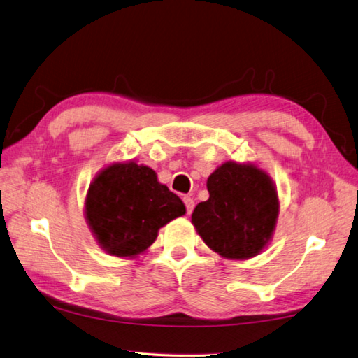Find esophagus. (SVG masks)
Masks as SVG:
<instances>
[{"instance_id":"obj_1","label":"esophagus","mask_w":358,"mask_h":358,"mask_svg":"<svg viewBox=\"0 0 358 358\" xmlns=\"http://www.w3.org/2000/svg\"><path fill=\"white\" fill-rule=\"evenodd\" d=\"M183 201H185V206H186V211H187V214H191V213H192V210H194V205H196V203H194V199L186 196V197L183 199Z\"/></svg>"}]
</instances>
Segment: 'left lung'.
I'll return each instance as SVG.
<instances>
[{"label":"left lung","instance_id":"8db88e82","mask_svg":"<svg viewBox=\"0 0 358 358\" xmlns=\"http://www.w3.org/2000/svg\"><path fill=\"white\" fill-rule=\"evenodd\" d=\"M192 224L211 250L230 259L257 257L274 235L278 210L272 178L252 162L227 161L206 181Z\"/></svg>","mask_w":358,"mask_h":358}]
</instances>
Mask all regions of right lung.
I'll list each match as a JSON object with an SVG mask.
<instances>
[{
	"label": "right lung",
	"mask_w": 358,
	"mask_h": 358,
	"mask_svg": "<svg viewBox=\"0 0 358 358\" xmlns=\"http://www.w3.org/2000/svg\"><path fill=\"white\" fill-rule=\"evenodd\" d=\"M185 213L183 201L159 183L153 169L134 161L101 169L84 201V214L96 243L119 258L144 253L161 227Z\"/></svg>",
	"instance_id": "right-lung-1"
}]
</instances>
